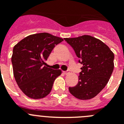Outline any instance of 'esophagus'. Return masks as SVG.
<instances>
[{
  "mask_svg": "<svg viewBox=\"0 0 124 124\" xmlns=\"http://www.w3.org/2000/svg\"><path fill=\"white\" fill-rule=\"evenodd\" d=\"M69 73H70V72H69V71H63V73H64V74H66H66H69Z\"/></svg>",
  "mask_w": 124,
  "mask_h": 124,
  "instance_id": "obj_1",
  "label": "esophagus"
}]
</instances>
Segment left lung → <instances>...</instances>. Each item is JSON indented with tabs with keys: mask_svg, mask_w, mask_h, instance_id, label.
<instances>
[{
	"mask_svg": "<svg viewBox=\"0 0 124 124\" xmlns=\"http://www.w3.org/2000/svg\"><path fill=\"white\" fill-rule=\"evenodd\" d=\"M74 49L83 64L78 83L69 87L73 96L87 100L97 96L109 81L113 72L114 54L100 40L90 35L64 38Z\"/></svg>",
	"mask_w": 124,
	"mask_h": 124,
	"instance_id": "1",
	"label": "left lung"
}]
</instances>
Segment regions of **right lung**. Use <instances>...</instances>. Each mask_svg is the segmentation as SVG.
Listing matches in <instances>:
<instances>
[{"instance_id":"1","label":"right lung","mask_w":124,"mask_h":124,"mask_svg":"<svg viewBox=\"0 0 124 124\" xmlns=\"http://www.w3.org/2000/svg\"><path fill=\"white\" fill-rule=\"evenodd\" d=\"M63 41L48 33H40L25 37L14 46L12 56L14 78L28 97L41 99L51 92L61 70L46 67L45 61L55 45Z\"/></svg>"}]
</instances>
